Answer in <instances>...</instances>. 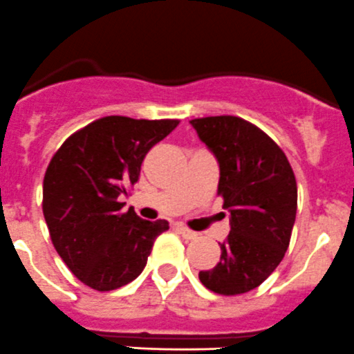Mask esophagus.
Returning <instances> with one entry per match:
<instances>
[{
	"mask_svg": "<svg viewBox=\"0 0 354 354\" xmlns=\"http://www.w3.org/2000/svg\"><path fill=\"white\" fill-rule=\"evenodd\" d=\"M175 230L179 231V233L183 234V236L186 238V240H194V238H198V234L194 233V231L187 230V227L184 224H175Z\"/></svg>",
	"mask_w": 354,
	"mask_h": 354,
	"instance_id": "esophagus-1",
	"label": "esophagus"
}]
</instances>
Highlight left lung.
I'll return each instance as SVG.
<instances>
[{
  "label": "left lung",
  "instance_id": "left-lung-1",
  "mask_svg": "<svg viewBox=\"0 0 354 354\" xmlns=\"http://www.w3.org/2000/svg\"><path fill=\"white\" fill-rule=\"evenodd\" d=\"M189 123L217 158V193L231 214L221 261L198 276L215 294H245L278 268L290 243L297 214L294 170L280 146L241 118L208 116Z\"/></svg>",
  "mask_w": 354,
  "mask_h": 354
}]
</instances>
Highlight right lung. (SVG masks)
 I'll list each match as a JSON object with an SVG mask.
<instances>
[{"mask_svg":"<svg viewBox=\"0 0 354 354\" xmlns=\"http://www.w3.org/2000/svg\"><path fill=\"white\" fill-rule=\"evenodd\" d=\"M179 120L106 116L59 147L43 180V215L50 238L80 281L99 292L130 283L146 268L168 222L144 221L120 198L139 180L147 151Z\"/></svg>","mask_w":354,"mask_h":354,"instance_id":"obj_1","label":"right lung"}]
</instances>
